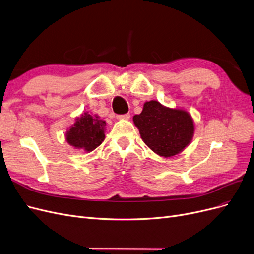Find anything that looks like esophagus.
<instances>
[{
	"mask_svg": "<svg viewBox=\"0 0 254 254\" xmlns=\"http://www.w3.org/2000/svg\"><path fill=\"white\" fill-rule=\"evenodd\" d=\"M119 120H129L130 119V114L126 113V114H122V115H118L117 117Z\"/></svg>",
	"mask_w": 254,
	"mask_h": 254,
	"instance_id": "34e87169",
	"label": "esophagus"
}]
</instances>
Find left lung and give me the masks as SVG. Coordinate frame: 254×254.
<instances>
[{
	"mask_svg": "<svg viewBox=\"0 0 254 254\" xmlns=\"http://www.w3.org/2000/svg\"><path fill=\"white\" fill-rule=\"evenodd\" d=\"M142 140L160 157L178 155L193 139L195 125L190 114L168 108L157 101L146 102L140 114L133 117Z\"/></svg>",
	"mask_w": 254,
	"mask_h": 254,
	"instance_id": "1",
	"label": "left lung"
}]
</instances>
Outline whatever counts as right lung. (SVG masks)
Returning a JSON list of instances; mask_svg holds the SVG:
<instances>
[{"mask_svg":"<svg viewBox=\"0 0 254 254\" xmlns=\"http://www.w3.org/2000/svg\"><path fill=\"white\" fill-rule=\"evenodd\" d=\"M106 122L98 115L82 113L75 119L74 125L67 129L65 140L73 147L90 152L97 148L105 140Z\"/></svg>","mask_w":254,"mask_h":254,"instance_id":"right-lung-1","label":"right lung"}]
</instances>
